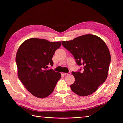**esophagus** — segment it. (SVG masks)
Returning a JSON list of instances; mask_svg holds the SVG:
<instances>
[{"label": "esophagus", "instance_id": "34e87169", "mask_svg": "<svg viewBox=\"0 0 123 123\" xmlns=\"http://www.w3.org/2000/svg\"><path fill=\"white\" fill-rule=\"evenodd\" d=\"M62 74L64 75H68L70 74V72H68V73L63 72V73H62Z\"/></svg>", "mask_w": 123, "mask_h": 123}]
</instances>
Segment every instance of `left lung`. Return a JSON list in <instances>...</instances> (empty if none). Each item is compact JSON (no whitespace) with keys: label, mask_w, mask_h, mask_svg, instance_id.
Here are the masks:
<instances>
[{"label":"left lung","mask_w":123,"mask_h":123,"mask_svg":"<svg viewBox=\"0 0 123 123\" xmlns=\"http://www.w3.org/2000/svg\"><path fill=\"white\" fill-rule=\"evenodd\" d=\"M62 45L72 54L78 66L72 71L75 82L70 85L72 91L84 97L94 92L107 78L111 55L105 42L97 36L84 35L73 40L62 41Z\"/></svg>","instance_id":"8db88e82"}]
</instances>
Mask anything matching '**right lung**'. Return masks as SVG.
Listing matches in <instances>:
<instances>
[{
  "label": "right lung",
  "mask_w": 123,
  "mask_h": 123,
  "mask_svg": "<svg viewBox=\"0 0 123 123\" xmlns=\"http://www.w3.org/2000/svg\"><path fill=\"white\" fill-rule=\"evenodd\" d=\"M61 42L31 38L19 47L15 58L18 77L31 94L44 98L51 94L61 78V74L48 69L53 65L54 53L61 46Z\"/></svg>",
  "instance_id": "obj_1"
}]
</instances>
